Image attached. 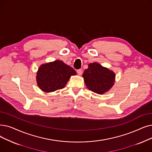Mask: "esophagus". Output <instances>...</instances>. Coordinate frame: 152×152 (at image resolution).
<instances>
[{
  "instance_id": "34e87169",
  "label": "esophagus",
  "mask_w": 152,
  "mask_h": 152,
  "mask_svg": "<svg viewBox=\"0 0 152 152\" xmlns=\"http://www.w3.org/2000/svg\"><path fill=\"white\" fill-rule=\"evenodd\" d=\"M76 72H77V73L78 75H81L82 73H83V71H82L81 69H77V70L76 71Z\"/></svg>"
}]
</instances>
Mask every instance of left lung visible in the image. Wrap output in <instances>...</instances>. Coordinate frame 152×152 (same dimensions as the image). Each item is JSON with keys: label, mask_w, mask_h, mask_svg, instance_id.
Listing matches in <instances>:
<instances>
[{"label": "left lung", "mask_w": 152, "mask_h": 152, "mask_svg": "<svg viewBox=\"0 0 152 152\" xmlns=\"http://www.w3.org/2000/svg\"><path fill=\"white\" fill-rule=\"evenodd\" d=\"M88 88L99 94L109 91L115 82V74L97 63H91L83 75Z\"/></svg>", "instance_id": "obj_1"}]
</instances>
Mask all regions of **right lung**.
Returning <instances> with one entry per match:
<instances>
[{"instance_id": "obj_1", "label": "right lung", "mask_w": 152, "mask_h": 152, "mask_svg": "<svg viewBox=\"0 0 152 152\" xmlns=\"http://www.w3.org/2000/svg\"><path fill=\"white\" fill-rule=\"evenodd\" d=\"M76 74L71 67L57 60L42 64L37 72V81L42 91L50 92L64 88L71 76Z\"/></svg>"}]
</instances>
